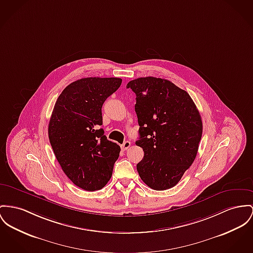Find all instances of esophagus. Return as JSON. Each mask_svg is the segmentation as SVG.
Returning a JSON list of instances; mask_svg holds the SVG:
<instances>
[{"mask_svg":"<svg viewBox=\"0 0 253 253\" xmlns=\"http://www.w3.org/2000/svg\"><path fill=\"white\" fill-rule=\"evenodd\" d=\"M130 145H131V143H130L129 141H126V142H124V144L122 145V148H123L124 150H127V149L130 147Z\"/></svg>","mask_w":253,"mask_h":253,"instance_id":"esophagus-1","label":"esophagus"}]
</instances>
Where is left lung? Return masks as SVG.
<instances>
[{
	"label": "left lung",
	"instance_id": "8db88e82",
	"mask_svg": "<svg viewBox=\"0 0 253 253\" xmlns=\"http://www.w3.org/2000/svg\"><path fill=\"white\" fill-rule=\"evenodd\" d=\"M136 95L139 140L144 151L137 164L141 179L153 190L176 185L193 164L202 139V122L185 90L169 81L146 77L129 82Z\"/></svg>",
	"mask_w": 253,
	"mask_h": 253
}]
</instances>
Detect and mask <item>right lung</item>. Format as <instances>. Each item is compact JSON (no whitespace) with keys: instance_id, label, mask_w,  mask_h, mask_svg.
<instances>
[{"instance_id":"right-lung-1","label":"right lung","mask_w":253,"mask_h":253,"mask_svg":"<svg viewBox=\"0 0 253 253\" xmlns=\"http://www.w3.org/2000/svg\"><path fill=\"white\" fill-rule=\"evenodd\" d=\"M119 78H85L68 85L57 98L49 123L54 155L70 180L86 190L109 181L120 147L103 134L101 107L117 91Z\"/></svg>"}]
</instances>
